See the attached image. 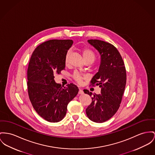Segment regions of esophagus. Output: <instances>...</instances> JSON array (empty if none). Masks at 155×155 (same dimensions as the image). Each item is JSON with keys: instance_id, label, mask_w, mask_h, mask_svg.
<instances>
[{"instance_id": "esophagus-1", "label": "esophagus", "mask_w": 155, "mask_h": 155, "mask_svg": "<svg viewBox=\"0 0 155 155\" xmlns=\"http://www.w3.org/2000/svg\"><path fill=\"white\" fill-rule=\"evenodd\" d=\"M79 94H83V91L82 89H79V92H78Z\"/></svg>"}]
</instances>
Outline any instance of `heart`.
Listing matches in <instances>:
<instances>
[{"mask_svg":"<svg viewBox=\"0 0 155 155\" xmlns=\"http://www.w3.org/2000/svg\"><path fill=\"white\" fill-rule=\"evenodd\" d=\"M80 52L83 58L84 61V62L87 61H94L95 59V54L94 52L90 49L89 48H84L80 51ZM69 52H68L65 56V59H64V62L65 64H67L69 61ZM73 79L76 82L78 83L79 84H81L83 82V81L86 78V77L81 74L79 73L75 72L73 73L72 74Z\"/></svg>","mask_w":155,"mask_h":155,"instance_id":"1","label":"heart"}]
</instances>
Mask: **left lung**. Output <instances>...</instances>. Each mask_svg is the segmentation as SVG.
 Segmentation results:
<instances>
[{
	"mask_svg": "<svg viewBox=\"0 0 155 155\" xmlns=\"http://www.w3.org/2000/svg\"><path fill=\"white\" fill-rule=\"evenodd\" d=\"M87 41L101 54L99 71L92 79L91 85L99 86L101 93L97 94L86 89L83 91L92 99L86 113L91 120L103 123L110 119L120 107L126 83V71L123 59L113 45L97 39Z\"/></svg>",
	"mask_w": 155,
	"mask_h": 155,
	"instance_id": "left-lung-1",
	"label": "left lung"
}]
</instances>
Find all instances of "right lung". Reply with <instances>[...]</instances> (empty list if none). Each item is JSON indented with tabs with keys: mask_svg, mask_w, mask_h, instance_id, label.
<instances>
[{
	"mask_svg": "<svg viewBox=\"0 0 155 155\" xmlns=\"http://www.w3.org/2000/svg\"><path fill=\"white\" fill-rule=\"evenodd\" d=\"M72 40L53 39L39 45L33 52L27 72L28 90L31 104L38 114L49 122L64 118L67 106L79 92L73 83L61 86L54 74L65 68L64 59Z\"/></svg>",
	"mask_w": 155,
	"mask_h": 155,
	"instance_id": "1",
	"label": "right lung"
}]
</instances>
